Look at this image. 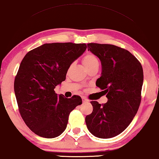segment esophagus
Segmentation results:
<instances>
[{
  "label": "esophagus",
  "instance_id": "obj_1",
  "mask_svg": "<svg viewBox=\"0 0 159 159\" xmlns=\"http://www.w3.org/2000/svg\"><path fill=\"white\" fill-rule=\"evenodd\" d=\"M82 101H83V103H86V102H89V100L85 98H82Z\"/></svg>",
  "mask_w": 159,
  "mask_h": 159
}]
</instances>
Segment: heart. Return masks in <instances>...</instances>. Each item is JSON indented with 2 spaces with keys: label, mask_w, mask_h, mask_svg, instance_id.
<instances>
[{
  "label": "heart",
  "mask_w": 159,
  "mask_h": 159,
  "mask_svg": "<svg viewBox=\"0 0 159 159\" xmlns=\"http://www.w3.org/2000/svg\"><path fill=\"white\" fill-rule=\"evenodd\" d=\"M84 65L85 66L86 70L90 67H94V66H99V60L95 55L92 53H87L84 56L82 59Z\"/></svg>",
  "instance_id": "1"
}]
</instances>
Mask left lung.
Segmentation results:
<instances>
[{
    "instance_id": "obj_1",
    "label": "left lung",
    "mask_w": 159,
    "mask_h": 159,
    "mask_svg": "<svg viewBox=\"0 0 159 159\" xmlns=\"http://www.w3.org/2000/svg\"><path fill=\"white\" fill-rule=\"evenodd\" d=\"M88 51L101 61V76L96 86L103 90L107 103L91 101L92 114L86 116L88 130L101 139L121 134L133 120L141 103L143 69L127 50L108 44H87Z\"/></svg>"
}]
</instances>
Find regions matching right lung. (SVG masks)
<instances>
[{"instance_id": "obj_1", "label": "right lung", "mask_w": 159, "mask_h": 159, "mask_svg": "<svg viewBox=\"0 0 159 159\" xmlns=\"http://www.w3.org/2000/svg\"><path fill=\"white\" fill-rule=\"evenodd\" d=\"M86 49L85 43H46L22 60L14 89L20 114L37 135L48 139L61 135L70 113L82 103L80 96L66 98L54 89L66 79L70 66Z\"/></svg>"}]
</instances>
